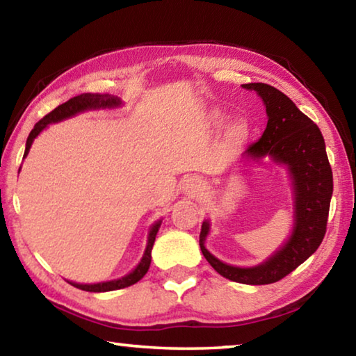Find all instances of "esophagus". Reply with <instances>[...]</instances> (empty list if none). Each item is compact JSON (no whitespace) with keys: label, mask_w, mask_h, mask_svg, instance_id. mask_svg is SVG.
<instances>
[{"label":"esophagus","mask_w":356,"mask_h":356,"mask_svg":"<svg viewBox=\"0 0 356 356\" xmlns=\"http://www.w3.org/2000/svg\"><path fill=\"white\" fill-rule=\"evenodd\" d=\"M182 190H184V193L186 196H196V195H200V191L202 190V184H201V180L197 179V177H188V179H185L184 180V184H182Z\"/></svg>","instance_id":"obj_1"}]
</instances>
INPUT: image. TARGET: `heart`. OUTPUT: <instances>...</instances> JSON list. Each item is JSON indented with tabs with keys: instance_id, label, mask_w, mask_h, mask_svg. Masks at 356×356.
I'll return each mask as SVG.
<instances>
[{
	"instance_id": "b5f03b06",
	"label": "heart",
	"mask_w": 356,
	"mask_h": 356,
	"mask_svg": "<svg viewBox=\"0 0 356 356\" xmlns=\"http://www.w3.org/2000/svg\"><path fill=\"white\" fill-rule=\"evenodd\" d=\"M222 122V118L220 114H216L215 116V124L220 125ZM246 136H248V124L245 122V120H236V122L229 125L227 129V143L232 144V146H238V144H242Z\"/></svg>"
}]
</instances>
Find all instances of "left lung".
I'll return each instance as SVG.
<instances>
[{
	"label": "left lung",
	"mask_w": 356,
	"mask_h": 356,
	"mask_svg": "<svg viewBox=\"0 0 356 356\" xmlns=\"http://www.w3.org/2000/svg\"><path fill=\"white\" fill-rule=\"evenodd\" d=\"M242 88L261 95L268 118L261 140L252 143L243 156L252 160L270 156L287 168L293 184V229L272 257L248 268L234 267L210 254L204 245L210 229L207 220L201 226L200 246L207 262L221 276L242 284L261 286L282 280L321 246L327 232L333 172L321 130L286 94L265 83H248Z\"/></svg>",
	"instance_id": "left-lung-1"
}]
</instances>
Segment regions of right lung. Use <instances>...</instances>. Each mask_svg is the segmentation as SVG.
I'll list each match as a JSON object with an SVG mask.
<instances>
[{
    "mask_svg": "<svg viewBox=\"0 0 356 356\" xmlns=\"http://www.w3.org/2000/svg\"><path fill=\"white\" fill-rule=\"evenodd\" d=\"M120 104H122V102H120V99L114 97V95L89 94V92L76 95V97L67 100L65 104L56 106L51 113H48L47 116L42 118L39 122L34 125V129L31 130V134H29L28 140H26V149H25V155H23V156L28 155L29 149H31V144L34 141V138L38 136L42 130L47 129L48 124L59 122V120L72 118L78 113H83V111H88V110L114 108V106H119ZM160 225H161V221H156L155 225L150 227L146 251H144L141 262L136 265V268L134 270V272H130L129 275H125L119 280H113V281H106V282H97V284H78V282H70V281L69 282L74 287L81 289V291H86V292H110V291H118V289H124V287H129L131 284H135V282L140 281L143 276L147 273V270L150 267V259H152L150 252H152V246H154V242H155L156 232H159V229H160Z\"/></svg>",
    "mask_w": 356,
    "mask_h": 356,
    "instance_id": "add662e5",
    "label": "right lung"
}]
</instances>
